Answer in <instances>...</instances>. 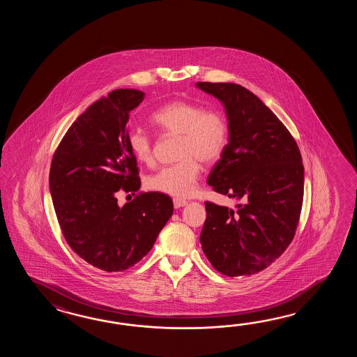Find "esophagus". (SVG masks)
I'll return each mask as SVG.
<instances>
[{"label":"esophagus","instance_id":"esophagus-1","mask_svg":"<svg viewBox=\"0 0 357 357\" xmlns=\"http://www.w3.org/2000/svg\"><path fill=\"white\" fill-rule=\"evenodd\" d=\"M186 204H188V202L185 199H180V197H175L174 199V206H175L176 209L185 206Z\"/></svg>","mask_w":357,"mask_h":357}]
</instances>
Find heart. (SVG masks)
I'll return each mask as SVG.
<instances>
[{
    "label": "heart",
    "instance_id": "1",
    "mask_svg": "<svg viewBox=\"0 0 357 357\" xmlns=\"http://www.w3.org/2000/svg\"><path fill=\"white\" fill-rule=\"evenodd\" d=\"M151 122L157 129L180 135L178 162L158 169L148 178V188L172 197H190L200 172L199 160L205 165L220 160L228 143V122L225 114L186 102L174 100L155 109ZM130 151L143 163L152 160V140L143 130L131 129L128 134Z\"/></svg>",
    "mask_w": 357,
    "mask_h": 357
}]
</instances>
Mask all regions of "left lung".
I'll return each mask as SVG.
<instances>
[{"label": "left lung", "instance_id": "1", "mask_svg": "<svg viewBox=\"0 0 357 357\" xmlns=\"http://www.w3.org/2000/svg\"><path fill=\"white\" fill-rule=\"evenodd\" d=\"M220 99L228 144L208 176L214 191L240 200L235 209L205 202V257L228 277L251 275L292 241L303 199V165L295 139L260 99L238 84L197 83Z\"/></svg>", "mask_w": 357, "mask_h": 357}]
</instances>
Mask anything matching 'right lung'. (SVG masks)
Here are the masks:
<instances>
[{"label":"right lung","mask_w":357,"mask_h":357,"mask_svg":"<svg viewBox=\"0 0 357 357\" xmlns=\"http://www.w3.org/2000/svg\"><path fill=\"white\" fill-rule=\"evenodd\" d=\"M144 96L116 89L88 107L62 137L50 169L65 240L80 258L106 272H121L144 258L174 213L172 199L157 191L117 204V191L140 189L128 122Z\"/></svg>","instance_id":"obj_1"}]
</instances>
